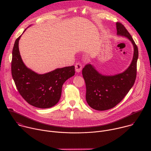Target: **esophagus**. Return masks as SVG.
Returning a JSON list of instances; mask_svg holds the SVG:
<instances>
[{
	"instance_id": "34e87169",
	"label": "esophagus",
	"mask_w": 151,
	"mask_h": 151,
	"mask_svg": "<svg viewBox=\"0 0 151 151\" xmlns=\"http://www.w3.org/2000/svg\"><path fill=\"white\" fill-rule=\"evenodd\" d=\"M82 65L81 64L79 63V62H78L76 63L75 64V70H76V72H80L81 70H82Z\"/></svg>"
}]
</instances>
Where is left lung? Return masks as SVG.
<instances>
[{
  "instance_id": "left-lung-1",
  "label": "left lung",
  "mask_w": 151,
  "mask_h": 151,
  "mask_svg": "<svg viewBox=\"0 0 151 151\" xmlns=\"http://www.w3.org/2000/svg\"><path fill=\"white\" fill-rule=\"evenodd\" d=\"M116 26L117 35L127 37L133 45V60L124 72L114 76L101 75L90 64L83 68L86 100L91 108L97 111L108 110L117 105L132 88L136 78L138 48L123 24L117 22Z\"/></svg>"
}]
</instances>
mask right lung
Here are the masks:
<instances>
[{"label":"right lung","mask_w":151,"mask_h":151,"mask_svg":"<svg viewBox=\"0 0 151 151\" xmlns=\"http://www.w3.org/2000/svg\"><path fill=\"white\" fill-rule=\"evenodd\" d=\"M21 36L14 43L11 61V73L16 87L29 104L39 108H50L58 102L62 86L74 76L75 66L58 68L42 75L35 73L27 68L21 59L18 48Z\"/></svg>","instance_id":"obj_1"}]
</instances>
